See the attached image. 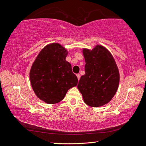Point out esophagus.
Masks as SVG:
<instances>
[{"label": "esophagus", "instance_id": "34e87169", "mask_svg": "<svg viewBox=\"0 0 146 146\" xmlns=\"http://www.w3.org/2000/svg\"><path fill=\"white\" fill-rule=\"evenodd\" d=\"M76 76H77V78H78V80H80V74H76Z\"/></svg>", "mask_w": 146, "mask_h": 146}]
</instances>
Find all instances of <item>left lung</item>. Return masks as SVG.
Here are the masks:
<instances>
[{"label": "left lung", "instance_id": "1", "mask_svg": "<svg viewBox=\"0 0 146 146\" xmlns=\"http://www.w3.org/2000/svg\"><path fill=\"white\" fill-rule=\"evenodd\" d=\"M85 75L81 76L77 88L84 102L91 107H100L114 97L119 85L120 74L117 64L105 47L84 48Z\"/></svg>", "mask_w": 146, "mask_h": 146}]
</instances>
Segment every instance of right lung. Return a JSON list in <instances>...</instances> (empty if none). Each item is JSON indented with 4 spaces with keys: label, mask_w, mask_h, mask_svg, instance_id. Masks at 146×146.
<instances>
[{
    "label": "right lung",
    "mask_w": 146,
    "mask_h": 146,
    "mask_svg": "<svg viewBox=\"0 0 146 146\" xmlns=\"http://www.w3.org/2000/svg\"><path fill=\"white\" fill-rule=\"evenodd\" d=\"M68 51L58 43L49 44L36 56L29 72L31 84L39 99L53 104L63 100L78 78L66 58Z\"/></svg>",
    "instance_id": "right-lung-1"
}]
</instances>
